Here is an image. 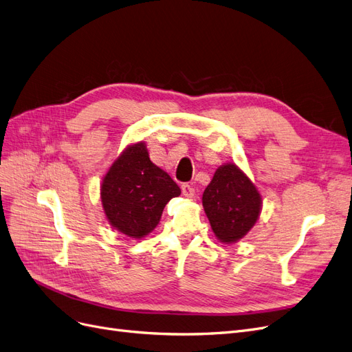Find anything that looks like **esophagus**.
Returning <instances> with one entry per match:
<instances>
[{"instance_id":"1","label":"esophagus","mask_w":352,"mask_h":352,"mask_svg":"<svg viewBox=\"0 0 352 352\" xmlns=\"http://www.w3.org/2000/svg\"><path fill=\"white\" fill-rule=\"evenodd\" d=\"M181 190H183V194L188 199L194 197V194H196V190H194L192 186H190V184H183L181 186Z\"/></svg>"}]
</instances>
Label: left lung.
Masks as SVG:
<instances>
[{
    "mask_svg": "<svg viewBox=\"0 0 352 352\" xmlns=\"http://www.w3.org/2000/svg\"><path fill=\"white\" fill-rule=\"evenodd\" d=\"M203 207L214 235L226 243L243 238L261 212V196L241 169L226 164L217 168L203 192Z\"/></svg>",
    "mask_w": 352,
    "mask_h": 352,
    "instance_id": "left-lung-1",
    "label": "left lung"
}]
</instances>
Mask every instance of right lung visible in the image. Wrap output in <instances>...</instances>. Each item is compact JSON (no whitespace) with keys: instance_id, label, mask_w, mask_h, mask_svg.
Listing matches in <instances>:
<instances>
[{"instance_id":"add662e5","label":"right lung","mask_w":352,"mask_h":352,"mask_svg":"<svg viewBox=\"0 0 352 352\" xmlns=\"http://www.w3.org/2000/svg\"><path fill=\"white\" fill-rule=\"evenodd\" d=\"M179 194L175 181L149 160L143 142L120 155L101 186L102 207L110 225L132 238L152 232L165 204Z\"/></svg>"}]
</instances>
